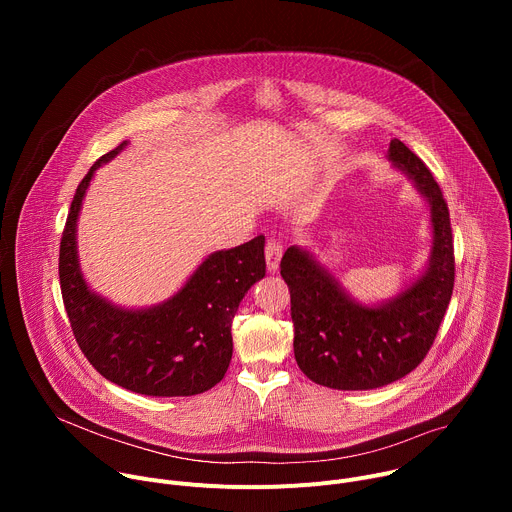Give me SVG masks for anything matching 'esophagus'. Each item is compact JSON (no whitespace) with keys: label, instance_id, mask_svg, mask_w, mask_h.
<instances>
[{"label":"esophagus","instance_id":"1","mask_svg":"<svg viewBox=\"0 0 512 512\" xmlns=\"http://www.w3.org/2000/svg\"><path fill=\"white\" fill-rule=\"evenodd\" d=\"M281 253H283V245L279 239H267L265 243V261H267V267L269 271H275L277 265H279V259H281Z\"/></svg>","mask_w":512,"mask_h":512}]
</instances>
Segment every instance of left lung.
<instances>
[{"instance_id":"obj_1","label":"left lung","mask_w":512,"mask_h":512,"mask_svg":"<svg viewBox=\"0 0 512 512\" xmlns=\"http://www.w3.org/2000/svg\"><path fill=\"white\" fill-rule=\"evenodd\" d=\"M389 158L409 174L431 210V261L411 287L389 304L364 308L306 251L289 247L279 263L289 287L298 367L330 389L367 391L409 375L429 352L452 300L456 259L442 188L403 141H391Z\"/></svg>"}]
</instances>
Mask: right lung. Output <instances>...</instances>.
<instances>
[{"label": "right lung", "mask_w": 512, "mask_h": 512, "mask_svg": "<svg viewBox=\"0 0 512 512\" xmlns=\"http://www.w3.org/2000/svg\"><path fill=\"white\" fill-rule=\"evenodd\" d=\"M123 145L93 164L72 198L58 257L64 310L79 348L107 381L150 397L198 395L229 369L233 318L249 287L265 275V237L208 255L162 306L133 312L113 308L93 294L81 275L75 231L93 172Z\"/></svg>", "instance_id": "obj_1"}]
</instances>
